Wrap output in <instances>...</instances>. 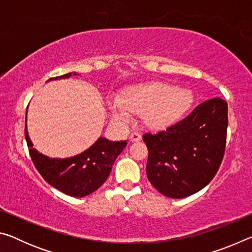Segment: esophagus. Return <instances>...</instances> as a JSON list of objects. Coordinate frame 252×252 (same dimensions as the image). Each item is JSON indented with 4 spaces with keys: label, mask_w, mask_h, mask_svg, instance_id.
Listing matches in <instances>:
<instances>
[{
    "label": "esophagus",
    "mask_w": 252,
    "mask_h": 252,
    "mask_svg": "<svg viewBox=\"0 0 252 252\" xmlns=\"http://www.w3.org/2000/svg\"><path fill=\"white\" fill-rule=\"evenodd\" d=\"M141 138H142V136H141V134L139 133V132H132V133L129 136L130 141H132V142L140 141V140H141Z\"/></svg>",
    "instance_id": "1"
}]
</instances>
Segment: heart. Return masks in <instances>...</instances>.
<instances>
[{
	"mask_svg": "<svg viewBox=\"0 0 252 252\" xmlns=\"http://www.w3.org/2000/svg\"><path fill=\"white\" fill-rule=\"evenodd\" d=\"M192 102V92L186 88L151 82L127 89L125 99L113 95L110 99V109L117 119L126 120L135 112L143 114L149 126L164 127L179 120Z\"/></svg>",
	"mask_w": 252,
	"mask_h": 252,
	"instance_id": "obj_1",
	"label": "heart"
}]
</instances>
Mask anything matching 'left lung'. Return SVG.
Listing matches in <instances>:
<instances>
[{"instance_id": "obj_1", "label": "left lung", "mask_w": 252, "mask_h": 252, "mask_svg": "<svg viewBox=\"0 0 252 252\" xmlns=\"http://www.w3.org/2000/svg\"><path fill=\"white\" fill-rule=\"evenodd\" d=\"M228 104L221 97L200 103L189 116L158 133H144L147 176L163 195L180 199L203 189L222 162Z\"/></svg>"}]
</instances>
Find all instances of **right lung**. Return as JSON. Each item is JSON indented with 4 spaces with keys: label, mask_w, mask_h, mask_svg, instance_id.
<instances>
[{
    "label": "right lung",
    "mask_w": 252,
    "mask_h": 252,
    "mask_svg": "<svg viewBox=\"0 0 252 252\" xmlns=\"http://www.w3.org/2000/svg\"><path fill=\"white\" fill-rule=\"evenodd\" d=\"M71 75L76 73L51 78L50 81L67 79ZM24 131L30 156L37 171L49 185L71 197L82 198L99 189L108 179L117 157L126 146V141H109L99 138L92 147L78 156L52 159L33 149L27 125Z\"/></svg>",
    "instance_id": "add662e5"
}]
</instances>
